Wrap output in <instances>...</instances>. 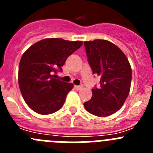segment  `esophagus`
I'll return each instance as SVG.
<instances>
[{
    "mask_svg": "<svg viewBox=\"0 0 153 153\" xmlns=\"http://www.w3.org/2000/svg\"><path fill=\"white\" fill-rule=\"evenodd\" d=\"M82 88H83V86H74V89L76 90H79Z\"/></svg>",
    "mask_w": 153,
    "mask_h": 153,
    "instance_id": "esophagus-1",
    "label": "esophagus"
}]
</instances>
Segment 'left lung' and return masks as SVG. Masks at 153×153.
Masks as SVG:
<instances>
[{
  "instance_id": "left-lung-1",
  "label": "left lung",
  "mask_w": 153,
  "mask_h": 153,
  "mask_svg": "<svg viewBox=\"0 0 153 153\" xmlns=\"http://www.w3.org/2000/svg\"><path fill=\"white\" fill-rule=\"evenodd\" d=\"M93 73L100 76L99 88L92 89L93 97L83 103L86 111L97 117H107L122 107L130 90L132 69L121 50L106 40L84 41Z\"/></svg>"
}]
</instances>
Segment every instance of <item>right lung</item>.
<instances>
[{"label":"right lung","mask_w":153,"mask_h":153,"mask_svg":"<svg viewBox=\"0 0 153 153\" xmlns=\"http://www.w3.org/2000/svg\"><path fill=\"white\" fill-rule=\"evenodd\" d=\"M83 42L47 38L36 42L22 55L19 64L18 83L28 106L42 115L53 113L63 106L74 84L56 79L55 74L67 57Z\"/></svg>","instance_id":"add662e5"}]
</instances>
